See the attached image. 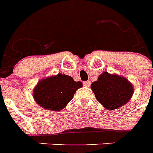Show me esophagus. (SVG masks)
<instances>
[{"mask_svg":"<svg viewBox=\"0 0 153 153\" xmlns=\"http://www.w3.org/2000/svg\"><path fill=\"white\" fill-rule=\"evenodd\" d=\"M90 81H85V82H83V85H84V86H85V87H89V85H90Z\"/></svg>","mask_w":153,"mask_h":153,"instance_id":"esophagus-1","label":"esophagus"}]
</instances>
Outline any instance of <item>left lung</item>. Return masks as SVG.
<instances>
[{
    "label": "left lung",
    "mask_w": 153,
    "mask_h": 153,
    "mask_svg": "<svg viewBox=\"0 0 153 153\" xmlns=\"http://www.w3.org/2000/svg\"><path fill=\"white\" fill-rule=\"evenodd\" d=\"M91 89L99 103L108 110L112 111L128 103L134 94V86L125 77L104 71Z\"/></svg>",
    "instance_id": "left-lung-1"
}]
</instances>
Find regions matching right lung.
I'll use <instances>...</instances> for the list:
<instances>
[{"label": "right lung", "instance_id": "1", "mask_svg": "<svg viewBox=\"0 0 153 153\" xmlns=\"http://www.w3.org/2000/svg\"><path fill=\"white\" fill-rule=\"evenodd\" d=\"M82 87L80 81L75 82L72 77L59 73L41 79L33 89V97L44 109L61 111L71 100L77 89Z\"/></svg>", "mask_w": 153, "mask_h": 153}]
</instances>
